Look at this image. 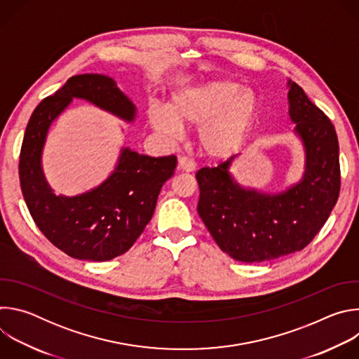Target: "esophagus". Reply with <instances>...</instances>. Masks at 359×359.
Segmentation results:
<instances>
[{
    "mask_svg": "<svg viewBox=\"0 0 359 359\" xmlns=\"http://www.w3.org/2000/svg\"><path fill=\"white\" fill-rule=\"evenodd\" d=\"M177 169H179L180 172H187V173H190V172H194V170H196V165H194V162H191V161L187 159V158H179Z\"/></svg>",
    "mask_w": 359,
    "mask_h": 359,
    "instance_id": "obj_1",
    "label": "esophagus"
}]
</instances>
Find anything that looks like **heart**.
<instances>
[{
	"label": "heart",
	"mask_w": 359,
	"mask_h": 359,
	"mask_svg": "<svg viewBox=\"0 0 359 359\" xmlns=\"http://www.w3.org/2000/svg\"><path fill=\"white\" fill-rule=\"evenodd\" d=\"M259 93L234 79H213L172 93L168 107L147 111L150 126L166 139H177L183 128H197L204 155L227 159L244 146L259 121Z\"/></svg>",
	"instance_id": "heart-1"
}]
</instances>
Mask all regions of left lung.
I'll list each match as a JSON object with an SVG mask.
<instances>
[{
	"mask_svg": "<svg viewBox=\"0 0 359 359\" xmlns=\"http://www.w3.org/2000/svg\"><path fill=\"white\" fill-rule=\"evenodd\" d=\"M288 118L304 151L298 182L278 191L243 186L233 175L240 155L196 173L197 212L217 245L241 263H262L302 250L331 215L339 194V146L334 125L291 79Z\"/></svg>",
	"mask_w": 359,
	"mask_h": 359,
	"instance_id": "1",
	"label": "left lung"
}]
</instances>
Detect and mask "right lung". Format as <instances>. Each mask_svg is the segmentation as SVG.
I'll list each match as a JSON object with an SVG mask.
<instances>
[{"instance_id":"right-lung-1","label":"right lung","mask_w":359,"mask_h":359,"mask_svg":"<svg viewBox=\"0 0 359 359\" xmlns=\"http://www.w3.org/2000/svg\"><path fill=\"white\" fill-rule=\"evenodd\" d=\"M74 99L86 100L126 123L137 116L135 104L114 78L100 74L69 78L29 118L20 155L21 189L35 224L55 247L78 260L108 262L126 252L142 234L177 159L151 158L123 146L104 182L75 196L57 194L45 177L42 155L50 126Z\"/></svg>"}]
</instances>
